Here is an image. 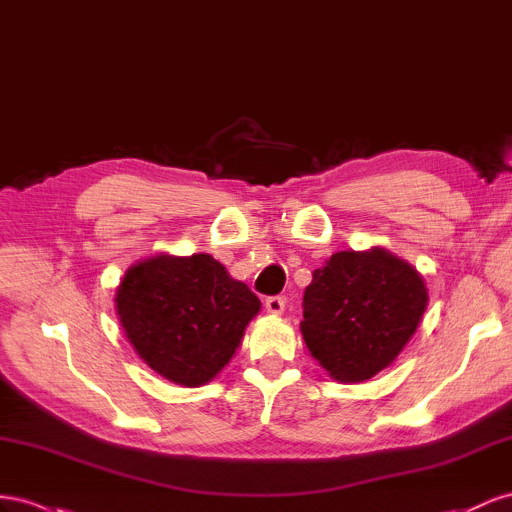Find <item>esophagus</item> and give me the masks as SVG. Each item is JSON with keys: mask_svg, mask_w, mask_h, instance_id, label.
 <instances>
[{"mask_svg": "<svg viewBox=\"0 0 512 512\" xmlns=\"http://www.w3.org/2000/svg\"><path fill=\"white\" fill-rule=\"evenodd\" d=\"M266 311L270 315H281L285 311V298L281 296H272L266 300Z\"/></svg>", "mask_w": 512, "mask_h": 512, "instance_id": "esophagus-1", "label": "esophagus"}]
</instances>
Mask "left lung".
Returning a JSON list of instances; mask_svg holds the SVG:
<instances>
[{"label":"left lung","instance_id":"left-lung-1","mask_svg":"<svg viewBox=\"0 0 512 512\" xmlns=\"http://www.w3.org/2000/svg\"><path fill=\"white\" fill-rule=\"evenodd\" d=\"M427 302L425 279L405 259L382 246L339 251L304 289L300 332L330 377L356 384L397 360Z\"/></svg>","mask_w":512,"mask_h":512}]
</instances>
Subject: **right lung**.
Returning <instances> with one entry per match:
<instances>
[{
	"label": "right lung",
	"mask_w": 512,
	"mask_h": 512,
	"mask_svg": "<svg viewBox=\"0 0 512 512\" xmlns=\"http://www.w3.org/2000/svg\"><path fill=\"white\" fill-rule=\"evenodd\" d=\"M128 343L169 382L199 388L225 369L261 311L259 298L208 253L152 255L115 289Z\"/></svg>",
	"instance_id": "right-lung-1"
}]
</instances>
